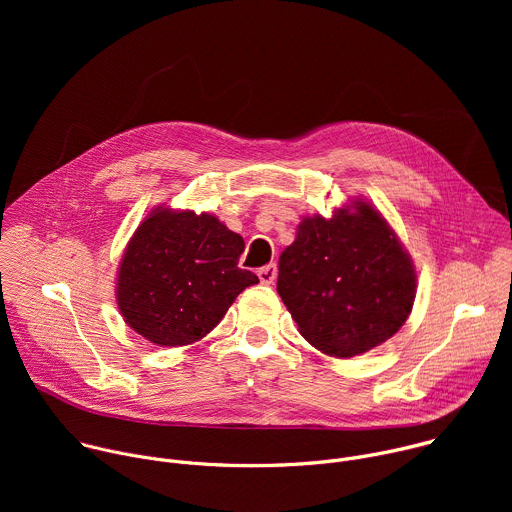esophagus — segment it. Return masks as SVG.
Listing matches in <instances>:
<instances>
[{
    "mask_svg": "<svg viewBox=\"0 0 512 512\" xmlns=\"http://www.w3.org/2000/svg\"><path fill=\"white\" fill-rule=\"evenodd\" d=\"M257 275H259L261 283H265V285H271V283L275 281V277H277V265H275V263H269V265L261 267Z\"/></svg>",
    "mask_w": 512,
    "mask_h": 512,
    "instance_id": "1",
    "label": "esophagus"
}]
</instances>
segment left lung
Masks as SVG:
<instances>
[{
  "label": "left lung",
  "instance_id": "obj_1",
  "mask_svg": "<svg viewBox=\"0 0 512 512\" xmlns=\"http://www.w3.org/2000/svg\"><path fill=\"white\" fill-rule=\"evenodd\" d=\"M417 273L395 231L360 198L306 216L279 257L277 294L300 334L338 358L389 340L413 308Z\"/></svg>",
  "mask_w": 512,
  "mask_h": 512
}]
</instances>
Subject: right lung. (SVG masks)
Listing matches in <instances>:
<instances>
[{
  "label": "right lung",
  "instance_id": "1",
  "mask_svg": "<svg viewBox=\"0 0 512 512\" xmlns=\"http://www.w3.org/2000/svg\"><path fill=\"white\" fill-rule=\"evenodd\" d=\"M241 235L216 216L158 206L133 233L117 273L123 320L158 346H186L221 322L259 283L239 267Z\"/></svg>",
  "mask_w": 512,
  "mask_h": 512
}]
</instances>
